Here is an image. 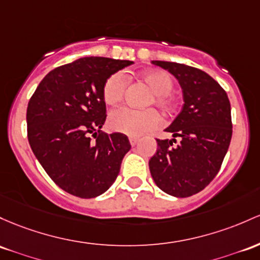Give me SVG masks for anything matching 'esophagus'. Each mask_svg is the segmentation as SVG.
Masks as SVG:
<instances>
[{
    "mask_svg": "<svg viewBox=\"0 0 260 260\" xmlns=\"http://www.w3.org/2000/svg\"><path fill=\"white\" fill-rule=\"evenodd\" d=\"M138 141H139V139L137 138V137H129V143H131V145H132V147H135V145L138 143Z\"/></svg>",
    "mask_w": 260,
    "mask_h": 260,
    "instance_id": "esophagus-1",
    "label": "esophagus"
}]
</instances>
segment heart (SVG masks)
<instances>
[{
    "mask_svg": "<svg viewBox=\"0 0 260 260\" xmlns=\"http://www.w3.org/2000/svg\"><path fill=\"white\" fill-rule=\"evenodd\" d=\"M139 79L144 81L153 91L148 105H156L162 110H170L174 106L172 91L174 82L172 76L164 70H147L139 74ZM128 86V79L122 73L108 76L102 87V98L108 106H117L124 99ZM162 124V117L155 108L135 110L131 107H121L111 112L108 125L115 132L132 137L143 136L156 129Z\"/></svg>",
    "mask_w": 260,
    "mask_h": 260,
    "instance_id": "obj_1",
    "label": "heart"
}]
</instances>
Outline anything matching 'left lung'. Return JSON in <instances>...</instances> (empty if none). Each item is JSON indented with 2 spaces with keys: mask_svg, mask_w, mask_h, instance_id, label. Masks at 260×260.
<instances>
[{
  "mask_svg": "<svg viewBox=\"0 0 260 260\" xmlns=\"http://www.w3.org/2000/svg\"><path fill=\"white\" fill-rule=\"evenodd\" d=\"M178 79L184 106L167 128L174 139H156L158 150L149 170L159 189L176 198H187L204 190L221 169L232 138L231 104L226 91L205 71L153 60ZM179 136L178 146L175 138Z\"/></svg>",
  "mask_w": 260,
  "mask_h": 260,
  "instance_id": "8db88e82",
  "label": "left lung"
}]
</instances>
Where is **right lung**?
Segmentation results:
<instances>
[{"mask_svg": "<svg viewBox=\"0 0 260 260\" xmlns=\"http://www.w3.org/2000/svg\"><path fill=\"white\" fill-rule=\"evenodd\" d=\"M131 64L102 56L80 58L47 74L28 102L30 148L51 180L71 195L92 199L104 193L131 149L127 136L100 131L107 116L105 81Z\"/></svg>", "mask_w": 260, "mask_h": 260, "instance_id": "obj_1", "label": "right lung"}]
</instances>
